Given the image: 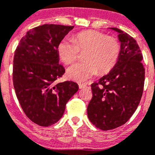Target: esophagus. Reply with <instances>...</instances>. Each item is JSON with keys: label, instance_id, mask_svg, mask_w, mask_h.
<instances>
[{"label": "esophagus", "instance_id": "obj_1", "mask_svg": "<svg viewBox=\"0 0 155 155\" xmlns=\"http://www.w3.org/2000/svg\"><path fill=\"white\" fill-rule=\"evenodd\" d=\"M78 85H79V88H87V87H88V86H87V84H81V83H80Z\"/></svg>", "mask_w": 155, "mask_h": 155}]
</instances>
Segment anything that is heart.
Masks as SVG:
<instances>
[{
    "label": "heart",
    "instance_id": "1",
    "mask_svg": "<svg viewBox=\"0 0 155 155\" xmlns=\"http://www.w3.org/2000/svg\"><path fill=\"white\" fill-rule=\"evenodd\" d=\"M58 54L66 65H71L84 53V62L75 64L68 70L70 79L81 82L99 73H108L118 61L120 44L118 39L94 30L81 31L72 41H61L57 47Z\"/></svg>",
    "mask_w": 155,
    "mask_h": 155
}]
</instances>
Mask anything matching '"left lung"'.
<instances>
[{"instance_id": "obj_1", "label": "left lung", "mask_w": 155, "mask_h": 155, "mask_svg": "<svg viewBox=\"0 0 155 155\" xmlns=\"http://www.w3.org/2000/svg\"><path fill=\"white\" fill-rule=\"evenodd\" d=\"M121 50L118 61L108 74L91 84L92 98L87 106L91 124L102 130L124 125L136 111L143 91L145 69L136 40L117 28Z\"/></svg>"}]
</instances>
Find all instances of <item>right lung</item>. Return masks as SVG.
<instances>
[{
	"instance_id": "right-lung-1",
	"label": "right lung",
	"mask_w": 155,
	"mask_h": 155,
	"mask_svg": "<svg viewBox=\"0 0 155 155\" xmlns=\"http://www.w3.org/2000/svg\"><path fill=\"white\" fill-rule=\"evenodd\" d=\"M74 26L45 24L21 38L15 51L13 84L23 112L41 127L56 124L78 90L77 83H56L65 69L59 64V43Z\"/></svg>"
}]
</instances>
